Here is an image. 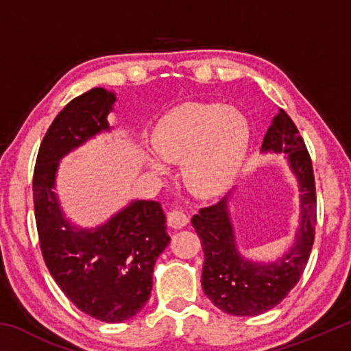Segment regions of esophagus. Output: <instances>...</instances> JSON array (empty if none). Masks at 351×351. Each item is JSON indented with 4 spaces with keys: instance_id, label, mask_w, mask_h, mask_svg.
<instances>
[{
    "instance_id": "esophagus-1",
    "label": "esophagus",
    "mask_w": 351,
    "mask_h": 351,
    "mask_svg": "<svg viewBox=\"0 0 351 351\" xmlns=\"http://www.w3.org/2000/svg\"><path fill=\"white\" fill-rule=\"evenodd\" d=\"M169 226L173 229H182L184 226H187L189 217L180 209H173L169 213Z\"/></svg>"
}]
</instances>
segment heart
Here are the masks:
<instances>
[{"label": "heart", "instance_id": "obj_1", "mask_svg": "<svg viewBox=\"0 0 351 351\" xmlns=\"http://www.w3.org/2000/svg\"><path fill=\"white\" fill-rule=\"evenodd\" d=\"M153 145L164 161L182 162V180L198 197H213L229 186L245 161L249 123L243 112L223 104H190L162 117ZM148 154L156 173L167 165Z\"/></svg>", "mask_w": 351, "mask_h": 351}]
</instances>
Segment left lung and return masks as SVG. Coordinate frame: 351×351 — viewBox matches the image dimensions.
Returning a JSON list of instances; mask_svg holds the SVG:
<instances>
[{
  "label": "left lung",
  "mask_w": 351,
  "mask_h": 351,
  "mask_svg": "<svg viewBox=\"0 0 351 351\" xmlns=\"http://www.w3.org/2000/svg\"><path fill=\"white\" fill-rule=\"evenodd\" d=\"M261 153H285L299 184L300 221L287 252L271 261L243 257L230 219L229 197L199 209L192 218L204 251V293L213 305L232 316H258L280 304L299 282L314 243L316 186L311 158L299 130L282 108L265 134Z\"/></svg>",
  "instance_id": "left-lung-1"
}]
</instances>
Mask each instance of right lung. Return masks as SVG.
<instances>
[{
    "label": "right lung",
    "mask_w": 351,
    "mask_h": 351,
    "mask_svg": "<svg viewBox=\"0 0 351 351\" xmlns=\"http://www.w3.org/2000/svg\"><path fill=\"white\" fill-rule=\"evenodd\" d=\"M116 94L93 88L58 112L41 142L34 170V209L45 263L64 295L108 324L138 314L150 299L153 269L170 243L158 201L136 199L97 228L69 221L56 193L62 158L110 132Z\"/></svg>",
    "instance_id": "1"
}]
</instances>
